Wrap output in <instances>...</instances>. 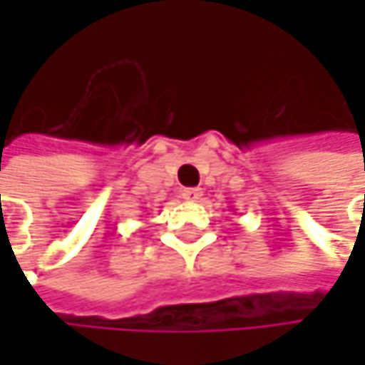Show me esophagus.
Listing matches in <instances>:
<instances>
[{"label": "esophagus", "instance_id": "34e87169", "mask_svg": "<svg viewBox=\"0 0 365 365\" xmlns=\"http://www.w3.org/2000/svg\"><path fill=\"white\" fill-rule=\"evenodd\" d=\"M202 196V190L200 187H185L182 192L183 200H198Z\"/></svg>", "mask_w": 365, "mask_h": 365}]
</instances>
